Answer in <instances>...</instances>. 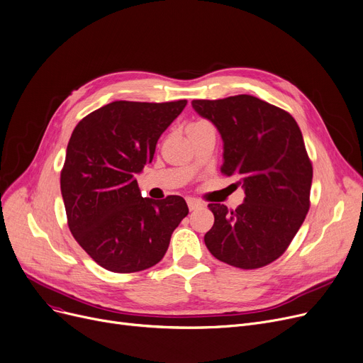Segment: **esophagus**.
Returning <instances> with one entry per match:
<instances>
[{"instance_id":"obj_1","label":"esophagus","mask_w":363,"mask_h":363,"mask_svg":"<svg viewBox=\"0 0 363 363\" xmlns=\"http://www.w3.org/2000/svg\"><path fill=\"white\" fill-rule=\"evenodd\" d=\"M186 204H188V208L189 211H197V208H200V207H203V204L199 201V200H194V199H188L186 200Z\"/></svg>"}]
</instances>
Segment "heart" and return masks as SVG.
<instances>
[{
	"label": "heart",
	"mask_w": 363,
	"mask_h": 363,
	"mask_svg": "<svg viewBox=\"0 0 363 363\" xmlns=\"http://www.w3.org/2000/svg\"><path fill=\"white\" fill-rule=\"evenodd\" d=\"M199 122H203V121H199ZM199 122H193V123H189V125H194V123H199Z\"/></svg>",
	"instance_id": "heart-1"
}]
</instances>
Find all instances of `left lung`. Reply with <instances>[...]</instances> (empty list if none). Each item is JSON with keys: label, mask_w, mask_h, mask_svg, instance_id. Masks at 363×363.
<instances>
[{"label": "left lung", "mask_w": 363, "mask_h": 363, "mask_svg": "<svg viewBox=\"0 0 363 363\" xmlns=\"http://www.w3.org/2000/svg\"><path fill=\"white\" fill-rule=\"evenodd\" d=\"M223 140L222 174L235 175L245 199L235 211L208 204L215 215L204 242L218 260L257 269L277 260L308 215L313 169L301 130L289 111L253 95L193 100Z\"/></svg>", "instance_id": "1"}]
</instances>
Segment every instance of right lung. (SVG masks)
<instances>
[{
	"label": "right lung",
	"instance_id": "1",
	"mask_svg": "<svg viewBox=\"0 0 363 363\" xmlns=\"http://www.w3.org/2000/svg\"><path fill=\"white\" fill-rule=\"evenodd\" d=\"M186 100L113 101L89 113L72 132L60 188L67 225L104 269L130 274L159 263L172 233L188 215L179 196L143 199L137 174Z\"/></svg>",
	"mask_w": 363,
	"mask_h": 363
}]
</instances>
